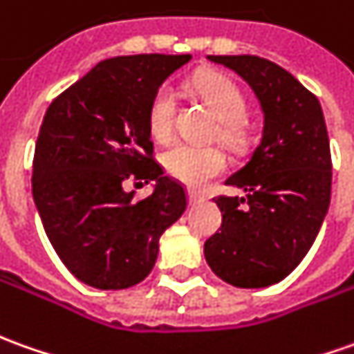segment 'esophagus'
<instances>
[{"mask_svg":"<svg viewBox=\"0 0 354 354\" xmlns=\"http://www.w3.org/2000/svg\"><path fill=\"white\" fill-rule=\"evenodd\" d=\"M187 197H189V201L192 203H196V201H203L205 197L201 196L199 192H196V189H187Z\"/></svg>","mask_w":354,"mask_h":354,"instance_id":"obj_1","label":"esophagus"}]
</instances>
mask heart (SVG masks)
<instances>
[{
	"label": "heart",
	"mask_w": 354,
	"mask_h": 354,
	"mask_svg": "<svg viewBox=\"0 0 354 354\" xmlns=\"http://www.w3.org/2000/svg\"><path fill=\"white\" fill-rule=\"evenodd\" d=\"M192 88L218 118V137L230 147L242 145L244 141L242 118L246 114V100L240 88L221 73L197 75L192 81ZM174 118H176V93L170 85H160L155 91V95L151 96V102L147 108V126L151 136L158 141L170 139L174 131ZM162 165L170 176L187 186H203L225 170L227 158L217 147L176 143L165 151Z\"/></svg>",
	"instance_id": "1"
}]
</instances>
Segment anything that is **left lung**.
<instances>
[{"label": "left lung", "instance_id": "1", "mask_svg": "<svg viewBox=\"0 0 354 354\" xmlns=\"http://www.w3.org/2000/svg\"><path fill=\"white\" fill-rule=\"evenodd\" d=\"M236 71L263 110V133L227 186L244 197H215L218 232L205 242L213 273L240 288L287 277L318 236L331 197V153L318 98L277 64L258 56H207Z\"/></svg>", "mask_w": 354, "mask_h": 354}]
</instances>
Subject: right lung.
<instances>
[{
  "instance_id": "right-lung-1",
  "label": "right lung",
  "mask_w": 354,
  "mask_h": 354,
  "mask_svg": "<svg viewBox=\"0 0 354 354\" xmlns=\"http://www.w3.org/2000/svg\"><path fill=\"white\" fill-rule=\"evenodd\" d=\"M189 54L110 57L46 110L36 139L32 197L46 236L79 281L100 290L141 283L158 240L186 211L184 186L153 158L151 96ZM126 179L158 182L145 200Z\"/></svg>"
}]
</instances>
